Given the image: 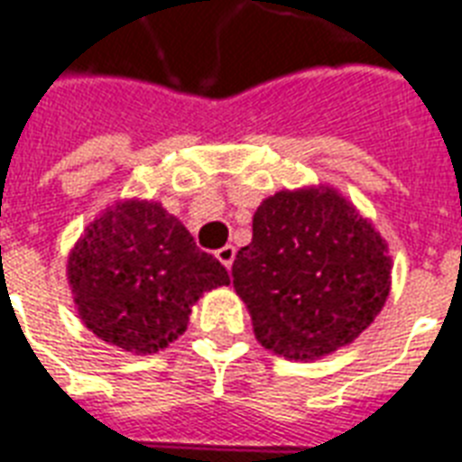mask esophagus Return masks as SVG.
Returning <instances> with one entry per match:
<instances>
[{
	"label": "esophagus",
	"instance_id": "esophagus-1",
	"mask_svg": "<svg viewBox=\"0 0 462 462\" xmlns=\"http://www.w3.org/2000/svg\"><path fill=\"white\" fill-rule=\"evenodd\" d=\"M216 256H217V262L223 263L225 269H230L232 262H235V246H232V245L220 246V249L216 252Z\"/></svg>",
	"mask_w": 462,
	"mask_h": 462
}]
</instances>
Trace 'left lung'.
<instances>
[{"instance_id": "1", "label": "left lung", "mask_w": 462, "mask_h": 462, "mask_svg": "<svg viewBox=\"0 0 462 462\" xmlns=\"http://www.w3.org/2000/svg\"><path fill=\"white\" fill-rule=\"evenodd\" d=\"M387 242L334 186H302L262 200L252 242L232 263L256 341L288 361L348 346L385 308Z\"/></svg>"}]
</instances>
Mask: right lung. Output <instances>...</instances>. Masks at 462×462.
<instances>
[{"label": "right lung", "instance_id": "1", "mask_svg": "<svg viewBox=\"0 0 462 462\" xmlns=\"http://www.w3.org/2000/svg\"><path fill=\"white\" fill-rule=\"evenodd\" d=\"M67 283L89 332L147 356L179 339L200 295L227 286L230 276L162 203L123 199L75 242Z\"/></svg>", "mask_w": 462, "mask_h": 462}]
</instances>
